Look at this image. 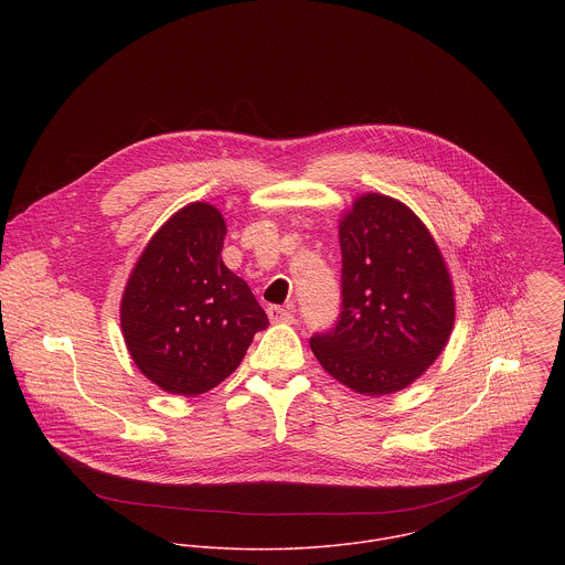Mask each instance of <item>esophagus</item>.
Masks as SVG:
<instances>
[{"label": "esophagus", "mask_w": 565, "mask_h": 565, "mask_svg": "<svg viewBox=\"0 0 565 565\" xmlns=\"http://www.w3.org/2000/svg\"><path fill=\"white\" fill-rule=\"evenodd\" d=\"M267 316L271 322H294V309L291 307H269Z\"/></svg>", "instance_id": "esophagus-1"}]
</instances>
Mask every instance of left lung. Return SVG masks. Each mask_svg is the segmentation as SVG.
Returning a JSON list of instances; mask_svg holds the SVG:
<instances>
[{
  "label": "left lung",
  "mask_w": 565,
  "mask_h": 565,
  "mask_svg": "<svg viewBox=\"0 0 565 565\" xmlns=\"http://www.w3.org/2000/svg\"><path fill=\"white\" fill-rule=\"evenodd\" d=\"M341 311L311 337L323 370L365 396L411 385L444 350L452 282L437 243L403 202L367 193L339 226Z\"/></svg>",
  "instance_id": "1"
}]
</instances>
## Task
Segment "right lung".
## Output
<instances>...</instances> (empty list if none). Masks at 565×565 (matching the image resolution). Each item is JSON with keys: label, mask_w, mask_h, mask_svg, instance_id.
<instances>
[{"label": "right lung", "mask_w": 565, "mask_h": 565, "mask_svg": "<svg viewBox=\"0 0 565 565\" xmlns=\"http://www.w3.org/2000/svg\"><path fill=\"white\" fill-rule=\"evenodd\" d=\"M226 224L204 202L178 211L148 243L121 300L137 367L169 394L198 396L228 379L269 320L222 260Z\"/></svg>", "instance_id": "right-lung-1"}]
</instances>
